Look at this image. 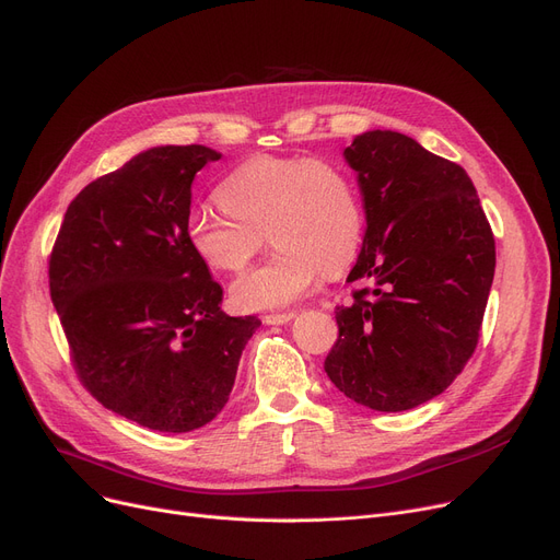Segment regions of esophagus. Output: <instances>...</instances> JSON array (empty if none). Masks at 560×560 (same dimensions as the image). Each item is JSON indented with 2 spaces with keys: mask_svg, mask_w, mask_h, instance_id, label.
Instances as JSON below:
<instances>
[{
  "mask_svg": "<svg viewBox=\"0 0 560 560\" xmlns=\"http://www.w3.org/2000/svg\"><path fill=\"white\" fill-rule=\"evenodd\" d=\"M293 318H295L293 311H288V313H270V315H262V323L265 325H288Z\"/></svg>",
  "mask_w": 560,
  "mask_h": 560,
  "instance_id": "obj_1",
  "label": "esophagus"
}]
</instances>
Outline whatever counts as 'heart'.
<instances>
[{"instance_id":"b5f03b06","label":"heart","mask_w":560,"mask_h":560,"mask_svg":"<svg viewBox=\"0 0 560 560\" xmlns=\"http://www.w3.org/2000/svg\"><path fill=\"white\" fill-rule=\"evenodd\" d=\"M222 210L201 208L187 240L210 267L240 272L262 249L277 252L242 275L231 298L242 311H272L302 300L320 272H346L359 254L363 212L352 180L318 158L258 155L217 187Z\"/></svg>"}]
</instances>
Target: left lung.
Segmentation results:
<instances>
[{
	"label": "left lung",
	"instance_id": "left-lung-1",
	"mask_svg": "<svg viewBox=\"0 0 560 560\" xmlns=\"http://www.w3.org/2000/svg\"><path fill=\"white\" fill-rule=\"evenodd\" d=\"M343 158L366 210L348 281L371 288L336 308L338 340L325 373L357 405L405 411L440 396L474 354L494 279V235L465 168L417 139L369 130Z\"/></svg>",
	"mask_w": 560,
	"mask_h": 560
}]
</instances>
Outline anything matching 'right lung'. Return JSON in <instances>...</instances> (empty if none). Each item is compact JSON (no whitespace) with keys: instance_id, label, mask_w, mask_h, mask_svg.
<instances>
[{"instance_id":"1","label":"right lung","mask_w":560,"mask_h":560,"mask_svg":"<svg viewBox=\"0 0 560 560\" xmlns=\"http://www.w3.org/2000/svg\"><path fill=\"white\" fill-rule=\"evenodd\" d=\"M208 145H153L89 183L66 210L50 295L95 400L143 428L189 432L229 402L242 350L260 327L231 318L191 249V180Z\"/></svg>"}]
</instances>
